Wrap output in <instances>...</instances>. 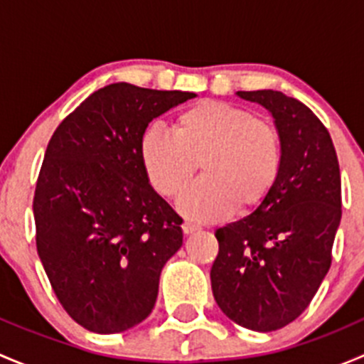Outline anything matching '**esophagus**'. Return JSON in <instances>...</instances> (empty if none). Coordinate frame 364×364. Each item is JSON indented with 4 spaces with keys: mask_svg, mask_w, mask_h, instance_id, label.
Segmentation results:
<instances>
[{
    "mask_svg": "<svg viewBox=\"0 0 364 364\" xmlns=\"http://www.w3.org/2000/svg\"><path fill=\"white\" fill-rule=\"evenodd\" d=\"M196 230H199V227L193 225V223H188V222L183 223V232H185L186 236H188V234H193Z\"/></svg>",
    "mask_w": 364,
    "mask_h": 364,
    "instance_id": "1",
    "label": "esophagus"
}]
</instances>
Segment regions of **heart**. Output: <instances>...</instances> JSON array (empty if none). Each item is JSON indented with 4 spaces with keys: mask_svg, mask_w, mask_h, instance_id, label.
Returning <instances> with one entry per match:
<instances>
[{
    "mask_svg": "<svg viewBox=\"0 0 364 364\" xmlns=\"http://www.w3.org/2000/svg\"><path fill=\"white\" fill-rule=\"evenodd\" d=\"M141 160L153 188L181 196L200 164L204 178L179 199L188 218L211 222L252 211L266 200L282 168V137L273 123L220 100H200L178 114L172 135L149 128Z\"/></svg>",
    "mask_w": 364,
    "mask_h": 364,
    "instance_id": "b5f03b06",
    "label": "heart"
}]
</instances>
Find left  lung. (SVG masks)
<instances>
[{"label": "left lung", "instance_id": "1", "mask_svg": "<svg viewBox=\"0 0 364 364\" xmlns=\"http://www.w3.org/2000/svg\"><path fill=\"white\" fill-rule=\"evenodd\" d=\"M262 105L282 137L277 185L259 208L216 229L211 289L220 310L252 331L296 321L331 266L341 220L338 159L328 128L282 91H237Z\"/></svg>", "mask_w": 364, "mask_h": 364}]
</instances>
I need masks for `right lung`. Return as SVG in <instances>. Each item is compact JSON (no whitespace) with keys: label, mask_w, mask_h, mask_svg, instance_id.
<instances>
[{"label":"right lung","mask_w":364,"mask_h":364,"mask_svg":"<svg viewBox=\"0 0 364 364\" xmlns=\"http://www.w3.org/2000/svg\"><path fill=\"white\" fill-rule=\"evenodd\" d=\"M196 97L109 84L50 137L33 199L36 250L54 294L87 331H127L155 306L183 220L149 185L141 139L155 117Z\"/></svg>","instance_id":"add662e5"}]
</instances>
